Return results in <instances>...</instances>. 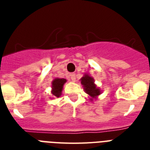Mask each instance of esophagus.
I'll list each match as a JSON object with an SVG mask.
<instances>
[{"label":"esophagus","mask_w":150,"mask_h":150,"mask_svg":"<svg viewBox=\"0 0 150 150\" xmlns=\"http://www.w3.org/2000/svg\"><path fill=\"white\" fill-rule=\"evenodd\" d=\"M70 76H71V79L72 80L73 82H75V79H76V78H75V73H71V75H70Z\"/></svg>","instance_id":"34e87169"}]
</instances>
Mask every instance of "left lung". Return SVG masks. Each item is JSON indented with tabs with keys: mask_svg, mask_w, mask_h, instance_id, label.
Returning a JSON list of instances; mask_svg holds the SVG:
<instances>
[{
	"mask_svg": "<svg viewBox=\"0 0 150 150\" xmlns=\"http://www.w3.org/2000/svg\"><path fill=\"white\" fill-rule=\"evenodd\" d=\"M80 80H81V84L84 88L85 92L89 95V96L91 97L90 98L91 100L96 99L101 93L100 89L94 83L93 78L91 77L89 75L86 74Z\"/></svg>",
	"mask_w": 150,
	"mask_h": 150,
	"instance_id": "8db88e82",
	"label": "left lung"
}]
</instances>
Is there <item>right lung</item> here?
Returning <instances> with one entry per match:
<instances>
[{
  "label": "right lung",
  "mask_w": 150,
  "mask_h": 150,
  "mask_svg": "<svg viewBox=\"0 0 150 150\" xmlns=\"http://www.w3.org/2000/svg\"><path fill=\"white\" fill-rule=\"evenodd\" d=\"M66 82H67V80L65 79H58V78H57V79L53 80L51 93L54 96H56V97L61 96L64 84Z\"/></svg>",
  "instance_id": "1"
}]
</instances>
